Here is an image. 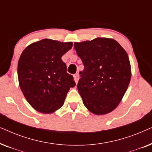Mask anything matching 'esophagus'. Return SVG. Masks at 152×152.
<instances>
[{
    "mask_svg": "<svg viewBox=\"0 0 152 152\" xmlns=\"http://www.w3.org/2000/svg\"><path fill=\"white\" fill-rule=\"evenodd\" d=\"M74 80H75V82H76V84L78 82V81H79V79H80V75H79V74L78 73H76V74H75L74 75Z\"/></svg>",
    "mask_w": 152,
    "mask_h": 152,
    "instance_id": "1",
    "label": "esophagus"
}]
</instances>
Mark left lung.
Wrapping results in <instances>:
<instances>
[{
  "label": "left lung",
  "mask_w": 152,
  "mask_h": 152,
  "mask_svg": "<svg viewBox=\"0 0 152 152\" xmlns=\"http://www.w3.org/2000/svg\"><path fill=\"white\" fill-rule=\"evenodd\" d=\"M84 66L77 89L85 107L95 115L113 111L129 84L132 70L127 53L113 39L96 38L75 42Z\"/></svg>",
  "instance_id": "8db88e82"
}]
</instances>
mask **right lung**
Masks as SVG:
<instances>
[{
	"label": "right lung",
	"instance_id": "right-lung-1",
	"mask_svg": "<svg viewBox=\"0 0 152 152\" xmlns=\"http://www.w3.org/2000/svg\"><path fill=\"white\" fill-rule=\"evenodd\" d=\"M72 47V42L45 39L23 51L18 63V82L26 100L36 111H56L63 106L70 88L75 86L61 59Z\"/></svg>",
	"mask_w": 152,
	"mask_h": 152
}]
</instances>
